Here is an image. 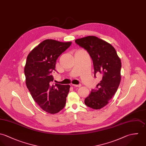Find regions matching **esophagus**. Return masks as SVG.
I'll list each match as a JSON object with an SVG mask.
<instances>
[{
	"instance_id": "1",
	"label": "esophagus",
	"mask_w": 146,
	"mask_h": 146,
	"mask_svg": "<svg viewBox=\"0 0 146 146\" xmlns=\"http://www.w3.org/2000/svg\"><path fill=\"white\" fill-rule=\"evenodd\" d=\"M72 86H74V87L80 88V87H81V84H80V85H74V84H73V85H72Z\"/></svg>"
}]
</instances>
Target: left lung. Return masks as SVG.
<instances>
[{"mask_svg":"<svg viewBox=\"0 0 146 146\" xmlns=\"http://www.w3.org/2000/svg\"><path fill=\"white\" fill-rule=\"evenodd\" d=\"M75 42L86 50L92 58L95 76L96 73L102 75L96 89L92 90L85 99V104L94 110L101 109L108 104L119 86L121 60L110 43L95 36L77 39Z\"/></svg>","mask_w":146,"mask_h":146,"instance_id":"8db88e82","label":"left lung"}]
</instances>
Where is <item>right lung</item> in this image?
<instances>
[{
	"label": "right lung",
	"mask_w": 146,
	"mask_h": 146,
	"mask_svg": "<svg viewBox=\"0 0 146 146\" xmlns=\"http://www.w3.org/2000/svg\"><path fill=\"white\" fill-rule=\"evenodd\" d=\"M72 44L46 39L34 48L28 55L24 68L26 85L31 95L45 112L55 114L66 103L70 85H52L56 60Z\"/></svg>",
	"instance_id": "add662e5"
}]
</instances>
